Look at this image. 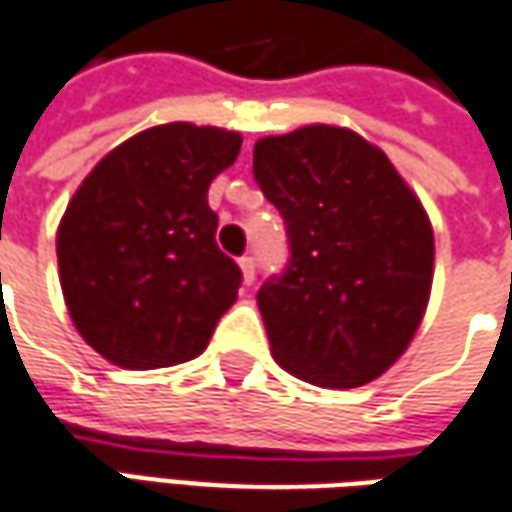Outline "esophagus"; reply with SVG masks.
Segmentation results:
<instances>
[{"mask_svg":"<svg viewBox=\"0 0 512 512\" xmlns=\"http://www.w3.org/2000/svg\"><path fill=\"white\" fill-rule=\"evenodd\" d=\"M240 274H243V283L252 286V280H255V260L252 257H240Z\"/></svg>","mask_w":512,"mask_h":512,"instance_id":"34e87169","label":"esophagus"}]
</instances>
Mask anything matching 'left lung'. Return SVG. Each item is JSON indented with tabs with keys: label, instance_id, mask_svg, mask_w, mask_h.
Listing matches in <instances>:
<instances>
[{
	"label": "left lung",
	"instance_id": "obj_1",
	"mask_svg": "<svg viewBox=\"0 0 512 512\" xmlns=\"http://www.w3.org/2000/svg\"><path fill=\"white\" fill-rule=\"evenodd\" d=\"M255 178L289 235L257 291L272 357L323 388H360L405 354L433 283L425 206L360 133L309 124L255 144Z\"/></svg>",
	"mask_w": 512,
	"mask_h": 512
}]
</instances>
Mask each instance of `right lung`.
Wrapping results in <instances>:
<instances>
[{"label": "right lung", "mask_w": 512, "mask_h": 512, "mask_svg": "<svg viewBox=\"0 0 512 512\" xmlns=\"http://www.w3.org/2000/svg\"><path fill=\"white\" fill-rule=\"evenodd\" d=\"M235 130L158 124L98 161L67 203L56 257L73 326L130 371L195 360L238 300L240 269L215 243L209 184Z\"/></svg>", "instance_id": "obj_1"}]
</instances>
